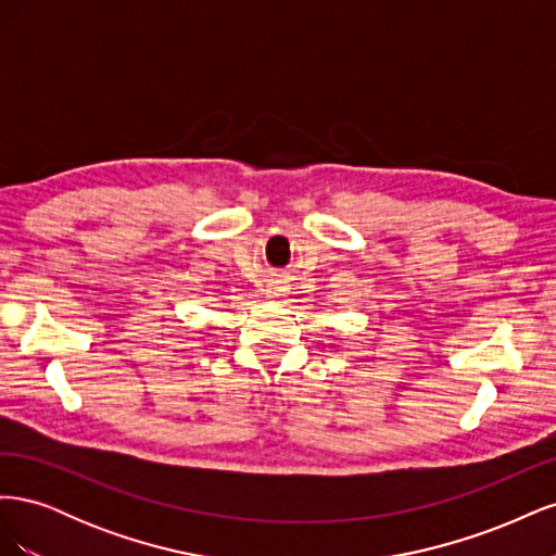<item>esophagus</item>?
<instances>
[{"mask_svg":"<svg viewBox=\"0 0 556 556\" xmlns=\"http://www.w3.org/2000/svg\"><path fill=\"white\" fill-rule=\"evenodd\" d=\"M266 292H268V296H278V288H268Z\"/></svg>","mask_w":556,"mask_h":556,"instance_id":"1","label":"esophagus"}]
</instances>
